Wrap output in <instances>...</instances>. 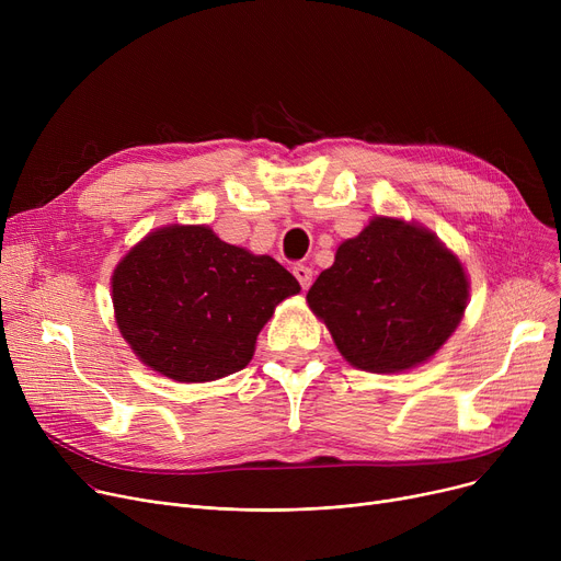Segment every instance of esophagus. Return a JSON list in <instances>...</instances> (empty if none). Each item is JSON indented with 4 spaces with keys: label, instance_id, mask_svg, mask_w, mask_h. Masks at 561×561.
<instances>
[{
    "label": "esophagus",
    "instance_id": "1",
    "mask_svg": "<svg viewBox=\"0 0 561 561\" xmlns=\"http://www.w3.org/2000/svg\"><path fill=\"white\" fill-rule=\"evenodd\" d=\"M293 275H296V279L300 282L302 288H309L311 282H313V271L309 268V265H302V263L293 265Z\"/></svg>",
    "mask_w": 561,
    "mask_h": 561
}]
</instances>
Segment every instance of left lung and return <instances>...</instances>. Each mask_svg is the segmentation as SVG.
<instances>
[{
  "label": "left lung",
  "mask_w": 561,
  "mask_h": 561,
  "mask_svg": "<svg viewBox=\"0 0 561 561\" xmlns=\"http://www.w3.org/2000/svg\"><path fill=\"white\" fill-rule=\"evenodd\" d=\"M466 300L459 259L427 229L396 218H375L341 243L307 293L341 355L370 373L427 362L457 330Z\"/></svg>",
  "instance_id": "obj_1"
}]
</instances>
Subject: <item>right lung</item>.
Instances as JSON below:
<instances>
[{"label": "right lung", "mask_w": 561, "mask_h": 561, "mask_svg": "<svg viewBox=\"0 0 561 561\" xmlns=\"http://www.w3.org/2000/svg\"><path fill=\"white\" fill-rule=\"evenodd\" d=\"M111 286L117 328L138 359L176 381L245 368L275 307L300 293L273 256L182 225L145 236L117 263Z\"/></svg>", "instance_id": "add662e5"}]
</instances>
